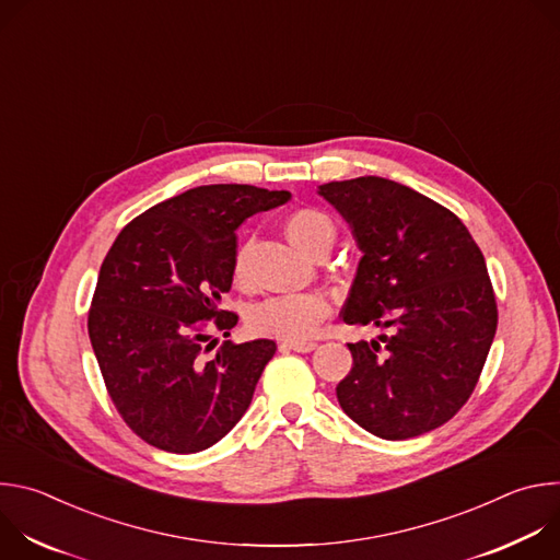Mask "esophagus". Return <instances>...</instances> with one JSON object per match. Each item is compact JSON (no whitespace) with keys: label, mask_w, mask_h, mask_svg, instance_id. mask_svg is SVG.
Masks as SVG:
<instances>
[{"label":"esophagus","mask_w":560,"mask_h":560,"mask_svg":"<svg viewBox=\"0 0 560 560\" xmlns=\"http://www.w3.org/2000/svg\"><path fill=\"white\" fill-rule=\"evenodd\" d=\"M283 352H312L314 348H316V343L314 341H283L281 346H279Z\"/></svg>","instance_id":"obj_1"}]
</instances>
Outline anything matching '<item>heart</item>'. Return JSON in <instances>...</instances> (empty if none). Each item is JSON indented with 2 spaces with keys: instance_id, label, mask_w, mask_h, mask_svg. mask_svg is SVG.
I'll list each match as a JSON object with an SVG mask.
<instances>
[{
  "instance_id": "heart-1",
  "label": "heart",
  "mask_w": 560,
  "mask_h": 560,
  "mask_svg": "<svg viewBox=\"0 0 560 560\" xmlns=\"http://www.w3.org/2000/svg\"><path fill=\"white\" fill-rule=\"evenodd\" d=\"M285 234L290 242L305 255L314 257L322 250H330L335 244L332 221L314 208H299L288 214ZM232 281L246 285V253L238 250L232 261ZM330 314V301L318 292L281 294L257 303L248 312V328L261 337H275L285 341H307L316 335Z\"/></svg>"
}]
</instances>
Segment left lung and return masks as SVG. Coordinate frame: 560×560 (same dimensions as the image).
<instances>
[{"mask_svg":"<svg viewBox=\"0 0 560 560\" xmlns=\"http://www.w3.org/2000/svg\"><path fill=\"white\" fill-rule=\"evenodd\" d=\"M363 253L343 322L389 328L348 343L343 412L374 436L404 441L447 423L474 392L499 312L481 248L430 197L383 177L318 186Z\"/></svg>","mask_w":560,"mask_h":560,"instance_id":"obj_1","label":"left lung"}]
</instances>
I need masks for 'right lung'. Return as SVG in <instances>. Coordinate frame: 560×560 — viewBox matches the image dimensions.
I'll return each mask as SVG.
<instances>
[{"label":"right lung","mask_w":560,"mask_h":560,"mask_svg":"<svg viewBox=\"0 0 560 560\" xmlns=\"http://www.w3.org/2000/svg\"><path fill=\"white\" fill-rule=\"evenodd\" d=\"M288 190L199 186L135 217L108 250L89 312V337L113 404L148 445L195 454L221 441L253 401L277 352L270 339L234 346L236 228ZM212 320V325L207 322Z\"/></svg>","instance_id":"1"}]
</instances>
